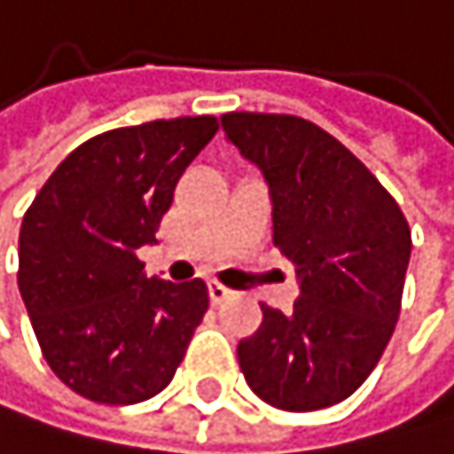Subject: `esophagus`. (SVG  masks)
I'll use <instances>...</instances> for the list:
<instances>
[{"label": "esophagus", "instance_id": "1", "mask_svg": "<svg viewBox=\"0 0 454 454\" xmlns=\"http://www.w3.org/2000/svg\"><path fill=\"white\" fill-rule=\"evenodd\" d=\"M234 292L229 289V286H223V284H217V281H209V297H212V303L215 306H220L225 297H231Z\"/></svg>", "mask_w": 454, "mask_h": 454}]
</instances>
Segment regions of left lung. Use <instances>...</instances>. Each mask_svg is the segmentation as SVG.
Here are the masks:
<instances>
[{"label": "left lung", "mask_w": 454, "mask_h": 454, "mask_svg": "<svg viewBox=\"0 0 454 454\" xmlns=\"http://www.w3.org/2000/svg\"><path fill=\"white\" fill-rule=\"evenodd\" d=\"M225 140L270 187L272 242L294 264L292 311L262 306L239 369L267 405L319 411L348 400L395 333L411 229L378 178L325 129L294 115L229 113Z\"/></svg>", "instance_id": "8db88e82"}]
</instances>
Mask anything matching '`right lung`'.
Here are the masks:
<instances>
[{"mask_svg": "<svg viewBox=\"0 0 454 454\" xmlns=\"http://www.w3.org/2000/svg\"><path fill=\"white\" fill-rule=\"evenodd\" d=\"M217 132L212 115L113 129L74 148L35 195L19 234V292L46 364L76 395L143 403L173 380L209 309L200 278H148L187 165Z\"/></svg>", "mask_w": 454, "mask_h": 454, "instance_id": "add662e5", "label": "right lung"}]
</instances>
